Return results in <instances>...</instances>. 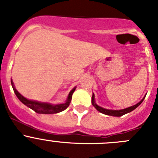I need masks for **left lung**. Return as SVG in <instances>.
I'll use <instances>...</instances> for the list:
<instances>
[{"label": "left lung", "instance_id": "left-lung-1", "mask_svg": "<svg viewBox=\"0 0 158 158\" xmlns=\"http://www.w3.org/2000/svg\"><path fill=\"white\" fill-rule=\"evenodd\" d=\"M145 97L144 96L140 101L138 103V104H135L133 106H131L129 107H127V108H124V109H120V110H111V109H106V108H104V107H100V106L97 105L96 104V102H95V95L94 93H93V97H92V104L93 105V107L96 108V110L98 111H100V113H103L104 115H111V116H115V117H120L122 115H125L127 113H129L131 111H134L135 108L139 107L141 104L142 103V101L144 100Z\"/></svg>", "mask_w": 158, "mask_h": 158}]
</instances>
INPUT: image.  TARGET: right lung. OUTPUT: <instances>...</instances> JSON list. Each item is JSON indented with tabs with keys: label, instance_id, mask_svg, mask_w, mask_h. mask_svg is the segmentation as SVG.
I'll return each mask as SVG.
<instances>
[{
	"label": "right lung",
	"instance_id": "right-lung-1",
	"mask_svg": "<svg viewBox=\"0 0 158 158\" xmlns=\"http://www.w3.org/2000/svg\"><path fill=\"white\" fill-rule=\"evenodd\" d=\"M11 84H12L13 91L14 93H15V94L16 95V96H17V98L19 99L24 105H26L27 107H28L29 108H31V109H32L33 111H35L36 113H39V114H55V113L61 112V111L66 109L67 107H69V104H70V101L71 100H72V95L77 88L74 87L70 92H69L65 103H62V104H50V103L36 101V100H28V99L25 98L24 96H22V95L16 90V89L15 88V85H14L13 81H12V80H11Z\"/></svg>",
	"mask_w": 158,
	"mask_h": 158
}]
</instances>
